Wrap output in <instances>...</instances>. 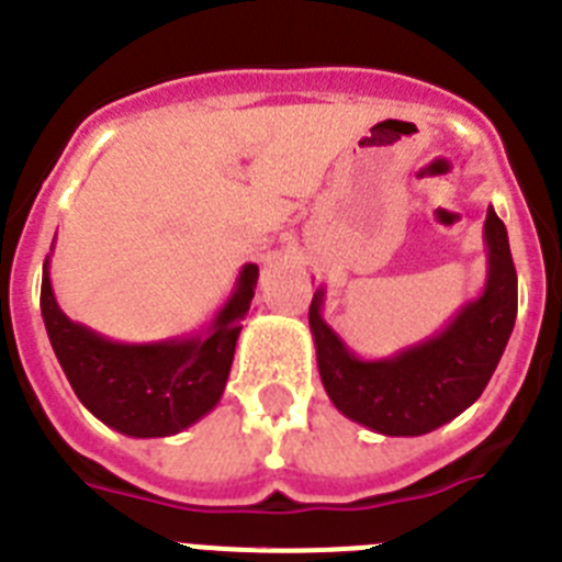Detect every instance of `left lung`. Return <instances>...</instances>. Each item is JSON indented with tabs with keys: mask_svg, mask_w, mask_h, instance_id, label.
Listing matches in <instances>:
<instances>
[{
	"mask_svg": "<svg viewBox=\"0 0 562 562\" xmlns=\"http://www.w3.org/2000/svg\"><path fill=\"white\" fill-rule=\"evenodd\" d=\"M486 284L448 326L428 340L382 360H362L324 321L326 290L310 306L317 371L335 408L382 436H422L448 425L486 389L518 315L509 236L493 205L486 207Z\"/></svg>",
	"mask_w": 562,
	"mask_h": 562,
	"instance_id": "left-lung-1",
	"label": "left lung"
}]
</instances>
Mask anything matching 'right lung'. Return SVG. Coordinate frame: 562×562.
Segmentation results:
<instances>
[{"instance_id": "1", "label": "right lung", "mask_w": 562, "mask_h": 562, "mask_svg": "<svg viewBox=\"0 0 562 562\" xmlns=\"http://www.w3.org/2000/svg\"><path fill=\"white\" fill-rule=\"evenodd\" d=\"M258 267L245 265L231 297L211 326L196 335L160 342H117L69 321L49 284V256L42 272V317L49 346L83 408L112 430L157 439L191 428L222 400L233 351L250 301Z\"/></svg>"}]
</instances>
